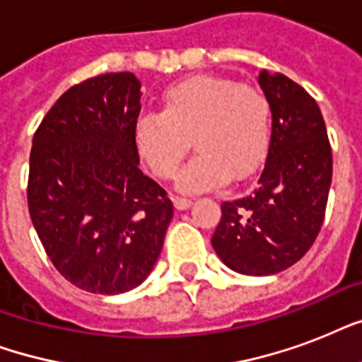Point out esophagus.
<instances>
[{
	"label": "esophagus",
	"mask_w": 362,
	"mask_h": 362,
	"mask_svg": "<svg viewBox=\"0 0 362 362\" xmlns=\"http://www.w3.org/2000/svg\"><path fill=\"white\" fill-rule=\"evenodd\" d=\"M173 203H175V206L178 210H184V209H187V206H189L193 201L189 197H178V195H176V197H173Z\"/></svg>",
	"instance_id": "34e87169"
}]
</instances>
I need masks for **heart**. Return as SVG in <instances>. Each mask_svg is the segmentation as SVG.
I'll use <instances>...</instances> for the list:
<instances>
[{
  "mask_svg": "<svg viewBox=\"0 0 362 362\" xmlns=\"http://www.w3.org/2000/svg\"><path fill=\"white\" fill-rule=\"evenodd\" d=\"M161 112L141 116L135 148L153 175L173 180L189 146L197 148L180 186L201 192L247 178L263 165L272 142V107L261 88L226 76L197 75L163 90Z\"/></svg>",
  "mask_w": 362,
  "mask_h": 362,
  "instance_id": "b5f03b06",
  "label": "heart"
}]
</instances>
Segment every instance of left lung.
Segmentation results:
<instances>
[{"instance_id":"left-lung-1","label":"left lung","mask_w":362,"mask_h":362,"mask_svg":"<svg viewBox=\"0 0 362 362\" xmlns=\"http://www.w3.org/2000/svg\"><path fill=\"white\" fill-rule=\"evenodd\" d=\"M259 84L272 107V142L250 195L221 203L212 247L240 274L269 276L295 264L317 238L332 180V152L315 99L281 73Z\"/></svg>"}]
</instances>
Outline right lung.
<instances>
[{
	"label": "right lung",
	"instance_id": "1",
	"mask_svg": "<svg viewBox=\"0 0 362 362\" xmlns=\"http://www.w3.org/2000/svg\"><path fill=\"white\" fill-rule=\"evenodd\" d=\"M139 112L136 76L105 73L62 93L33 135L31 221L56 270L84 291L142 284L173 220L167 192L139 169Z\"/></svg>",
	"mask_w": 362,
	"mask_h": 362
}]
</instances>
